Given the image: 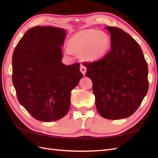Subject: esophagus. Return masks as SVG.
Segmentation results:
<instances>
[{"mask_svg":"<svg viewBox=\"0 0 158 158\" xmlns=\"http://www.w3.org/2000/svg\"><path fill=\"white\" fill-rule=\"evenodd\" d=\"M86 70H87L86 67L84 65L81 64V66H80V71L83 73V75H85Z\"/></svg>","mask_w":158,"mask_h":158,"instance_id":"34e87169","label":"esophagus"}]
</instances>
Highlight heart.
Instances as JSON below:
<instances>
[{
    "instance_id": "obj_1",
    "label": "heart",
    "mask_w": 158,
    "mask_h": 158,
    "mask_svg": "<svg viewBox=\"0 0 158 158\" xmlns=\"http://www.w3.org/2000/svg\"><path fill=\"white\" fill-rule=\"evenodd\" d=\"M110 47V38L106 32L96 29H86L77 32L69 40V48L66 52H82L88 60H97L106 55Z\"/></svg>"
}]
</instances>
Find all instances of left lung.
Instances as JSON below:
<instances>
[{"label":"left lung","mask_w":158,"mask_h":158,"mask_svg":"<svg viewBox=\"0 0 158 158\" xmlns=\"http://www.w3.org/2000/svg\"><path fill=\"white\" fill-rule=\"evenodd\" d=\"M111 49L98 61L83 62L92 79L96 106L108 119L128 117L149 89L148 66L140 45L123 30L108 26Z\"/></svg>","instance_id":"obj_1"}]
</instances>
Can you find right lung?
Segmentation results:
<instances>
[{
	"mask_svg": "<svg viewBox=\"0 0 158 158\" xmlns=\"http://www.w3.org/2000/svg\"><path fill=\"white\" fill-rule=\"evenodd\" d=\"M66 35L62 28L35 26L25 33L13 53L12 81L18 101L41 122L66 115L70 92L83 77L79 63H62Z\"/></svg>",
	"mask_w": 158,
	"mask_h": 158,
	"instance_id": "right-lung-1",
	"label": "right lung"
}]
</instances>
